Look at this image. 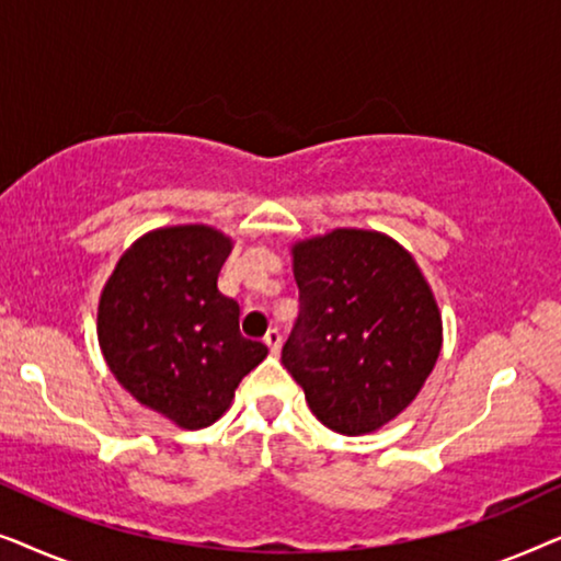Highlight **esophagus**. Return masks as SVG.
Returning a JSON list of instances; mask_svg holds the SVG:
<instances>
[{
	"label": "esophagus",
	"instance_id": "1",
	"mask_svg": "<svg viewBox=\"0 0 561 561\" xmlns=\"http://www.w3.org/2000/svg\"><path fill=\"white\" fill-rule=\"evenodd\" d=\"M280 342H283V334L278 332V329H267V334H265V344H267V350L273 352V355H278Z\"/></svg>",
	"mask_w": 561,
	"mask_h": 561
}]
</instances>
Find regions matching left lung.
<instances>
[{
  "mask_svg": "<svg viewBox=\"0 0 561 561\" xmlns=\"http://www.w3.org/2000/svg\"><path fill=\"white\" fill-rule=\"evenodd\" d=\"M298 319L280 363L332 432L357 436L398 416L442 350L432 288L401 244L334 229L294 248Z\"/></svg>",
  "mask_w": 561,
  "mask_h": 561,
  "instance_id": "obj_1",
  "label": "left lung"
}]
</instances>
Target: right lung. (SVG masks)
<instances>
[{
  "instance_id": "add662e5",
  "label": "right lung",
  "mask_w": 561,
  "mask_h": 561,
  "mask_svg": "<svg viewBox=\"0 0 561 561\" xmlns=\"http://www.w3.org/2000/svg\"><path fill=\"white\" fill-rule=\"evenodd\" d=\"M229 250L211 227L156 229L122 255L99 301L114 378L183 428L214 424L267 355L240 334V306L217 288Z\"/></svg>"
}]
</instances>
